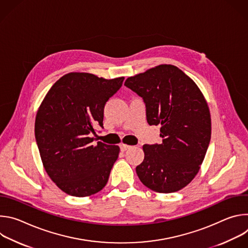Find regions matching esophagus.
<instances>
[{
  "instance_id": "34e87169",
  "label": "esophagus",
  "mask_w": 248,
  "mask_h": 248,
  "mask_svg": "<svg viewBox=\"0 0 248 248\" xmlns=\"http://www.w3.org/2000/svg\"><path fill=\"white\" fill-rule=\"evenodd\" d=\"M120 147H121V150H122L123 152H124V151L128 150V149H129L131 146H129V145H126V144H124V143H123V144H121V145H120Z\"/></svg>"
}]
</instances>
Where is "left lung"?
<instances>
[{"label":"left lung","mask_w":248,"mask_h":248,"mask_svg":"<svg viewBox=\"0 0 248 248\" xmlns=\"http://www.w3.org/2000/svg\"><path fill=\"white\" fill-rule=\"evenodd\" d=\"M124 85L143 98L150 125H161V144L143 145L136 167L140 182L159 193L186 187L198 173L211 139L207 101L182 69L159 64L128 78Z\"/></svg>","instance_id":"1"}]
</instances>
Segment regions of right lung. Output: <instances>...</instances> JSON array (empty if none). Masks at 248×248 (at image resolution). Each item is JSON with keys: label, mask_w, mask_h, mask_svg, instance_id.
I'll return each mask as SVG.
<instances>
[{"label": "right lung", "mask_w": 248, "mask_h": 248, "mask_svg": "<svg viewBox=\"0 0 248 248\" xmlns=\"http://www.w3.org/2000/svg\"><path fill=\"white\" fill-rule=\"evenodd\" d=\"M124 79L69 73L54 83L40 105L35 138L43 167L68 195L90 196L108 183L120 147L101 141L94 144L92 135L103 127L105 104Z\"/></svg>", "instance_id": "right-lung-1"}]
</instances>
